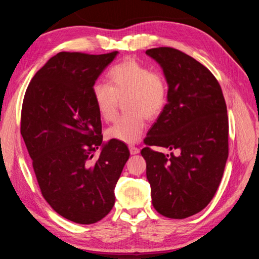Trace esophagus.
<instances>
[{"instance_id": "1", "label": "esophagus", "mask_w": 259, "mask_h": 259, "mask_svg": "<svg viewBox=\"0 0 259 259\" xmlns=\"http://www.w3.org/2000/svg\"><path fill=\"white\" fill-rule=\"evenodd\" d=\"M130 148V152H131V154H137V153H139V149L137 148V147H135V146H130L128 147Z\"/></svg>"}]
</instances>
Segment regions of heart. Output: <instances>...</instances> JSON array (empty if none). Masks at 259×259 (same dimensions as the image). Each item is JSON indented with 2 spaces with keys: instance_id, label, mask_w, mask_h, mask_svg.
<instances>
[{
  "instance_id": "heart-1",
  "label": "heart",
  "mask_w": 259,
  "mask_h": 259,
  "mask_svg": "<svg viewBox=\"0 0 259 259\" xmlns=\"http://www.w3.org/2000/svg\"><path fill=\"white\" fill-rule=\"evenodd\" d=\"M110 85L93 86L94 105L101 119L111 122L116 115L119 100L127 98L124 108L127 114L117 119L107 131L108 137L125 144H134L143 134L145 116L154 119L167 101V83L164 76L133 58L123 59L108 71Z\"/></svg>"
}]
</instances>
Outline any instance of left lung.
Listing matches in <instances>:
<instances>
[{"label":"left lung","mask_w":259,"mask_h":259,"mask_svg":"<svg viewBox=\"0 0 259 259\" xmlns=\"http://www.w3.org/2000/svg\"><path fill=\"white\" fill-rule=\"evenodd\" d=\"M161 66L168 85L167 104L148 132L145 144L179 155L144 148L153 207L184 219L206 207L221 184L228 159V115L216 77L178 50L146 51Z\"/></svg>","instance_id":"8db88e82"}]
</instances>
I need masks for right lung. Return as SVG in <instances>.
<instances>
[{"instance_id":"right-lung-1","label":"right lung","mask_w":259,"mask_h":259,"mask_svg":"<svg viewBox=\"0 0 259 259\" xmlns=\"http://www.w3.org/2000/svg\"><path fill=\"white\" fill-rule=\"evenodd\" d=\"M117 53L60 52L35 73L23 98L20 132L42 195L56 213L76 224H95L109 214L130 158L125 144L103 143L92 96Z\"/></svg>"}]
</instances>
